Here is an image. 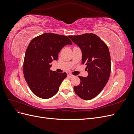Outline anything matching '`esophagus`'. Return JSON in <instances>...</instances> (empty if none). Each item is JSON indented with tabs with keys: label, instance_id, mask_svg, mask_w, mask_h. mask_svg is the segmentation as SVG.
<instances>
[{
	"label": "esophagus",
	"instance_id": "34e87169",
	"mask_svg": "<svg viewBox=\"0 0 134 134\" xmlns=\"http://www.w3.org/2000/svg\"><path fill=\"white\" fill-rule=\"evenodd\" d=\"M68 76H69L70 78H72V77H74V75H72L70 74H68Z\"/></svg>",
	"mask_w": 134,
	"mask_h": 134
}]
</instances>
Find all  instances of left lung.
I'll use <instances>...</instances> for the list:
<instances>
[{
  "mask_svg": "<svg viewBox=\"0 0 134 134\" xmlns=\"http://www.w3.org/2000/svg\"><path fill=\"white\" fill-rule=\"evenodd\" d=\"M82 50V64L87 65V77L79 76L80 83L74 86L76 94L81 98H94L106 86L111 73V56L108 48L98 36L85 34L69 36Z\"/></svg>",
  "mask_w": 134,
  "mask_h": 134,
  "instance_id": "1",
  "label": "left lung"
}]
</instances>
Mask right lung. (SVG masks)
I'll return each instance as SVG.
<instances>
[{
	"label": "right lung",
	"instance_id": "right-lung-1",
	"mask_svg": "<svg viewBox=\"0 0 134 134\" xmlns=\"http://www.w3.org/2000/svg\"><path fill=\"white\" fill-rule=\"evenodd\" d=\"M72 42L68 36L45 33L34 38L28 44L23 63V74L32 92L43 99L56 94L66 73L52 71L50 64L58 60V53Z\"/></svg>",
	"mask_w": 134,
	"mask_h": 134
}]
</instances>
